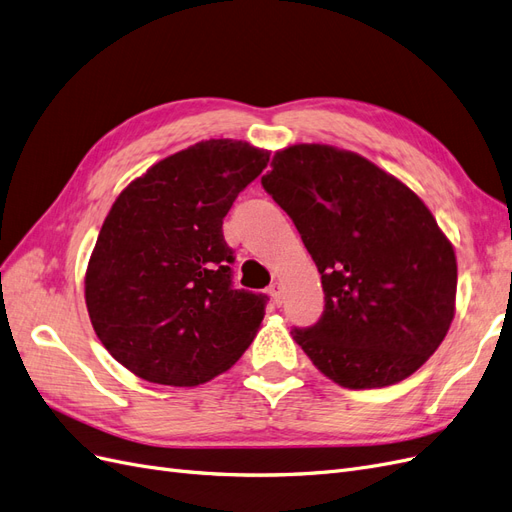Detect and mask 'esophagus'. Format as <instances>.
<instances>
[{
    "mask_svg": "<svg viewBox=\"0 0 512 512\" xmlns=\"http://www.w3.org/2000/svg\"><path fill=\"white\" fill-rule=\"evenodd\" d=\"M282 292H284V286L280 284V282H273L271 286H269V294L273 297V301L280 305L282 303Z\"/></svg>",
    "mask_w": 512,
    "mask_h": 512,
    "instance_id": "obj_1",
    "label": "esophagus"
}]
</instances>
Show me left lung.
Here are the masks:
<instances>
[{"label":"left lung","instance_id":"8db88e82","mask_svg":"<svg viewBox=\"0 0 512 512\" xmlns=\"http://www.w3.org/2000/svg\"><path fill=\"white\" fill-rule=\"evenodd\" d=\"M262 188L297 226L322 277L324 312L292 339L346 389L412 376L455 316L457 260L404 183L329 145L277 151Z\"/></svg>","mask_w":512,"mask_h":512}]
</instances>
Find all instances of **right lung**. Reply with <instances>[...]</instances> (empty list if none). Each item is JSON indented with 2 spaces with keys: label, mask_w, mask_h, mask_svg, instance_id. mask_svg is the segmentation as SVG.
Here are the masks:
<instances>
[{
  "label": "right lung",
  "mask_w": 512,
  "mask_h": 512,
  "mask_svg": "<svg viewBox=\"0 0 512 512\" xmlns=\"http://www.w3.org/2000/svg\"><path fill=\"white\" fill-rule=\"evenodd\" d=\"M267 162L265 149L211 138L153 164L108 211L85 301L104 348L138 378L203 384L252 344L269 299L232 288L222 224Z\"/></svg>",
  "instance_id": "obj_1"
}]
</instances>
